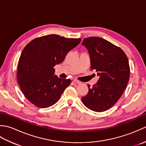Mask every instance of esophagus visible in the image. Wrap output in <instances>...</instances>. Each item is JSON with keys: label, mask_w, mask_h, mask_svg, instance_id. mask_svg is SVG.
I'll return each instance as SVG.
<instances>
[{"label": "esophagus", "mask_w": 146, "mask_h": 146, "mask_svg": "<svg viewBox=\"0 0 146 146\" xmlns=\"http://www.w3.org/2000/svg\"><path fill=\"white\" fill-rule=\"evenodd\" d=\"M73 82L74 83H76V84H81L82 83V82L78 80H73Z\"/></svg>", "instance_id": "1"}]
</instances>
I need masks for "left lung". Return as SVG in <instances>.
Listing matches in <instances>:
<instances>
[{"label": "left lung", "instance_id": "obj_1", "mask_svg": "<svg viewBox=\"0 0 146 146\" xmlns=\"http://www.w3.org/2000/svg\"><path fill=\"white\" fill-rule=\"evenodd\" d=\"M82 44L88 51L91 70H95L100 76L92 87L88 85V92L82 100L89 109L104 111L116 104L127 85L128 58L120 48L101 38H86Z\"/></svg>", "mask_w": 146, "mask_h": 146}]
</instances>
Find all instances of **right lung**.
Here are the masks:
<instances>
[{
  "label": "right lung",
  "mask_w": 146,
  "mask_h": 146,
  "mask_svg": "<svg viewBox=\"0 0 146 146\" xmlns=\"http://www.w3.org/2000/svg\"><path fill=\"white\" fill-rule=\"evenodd\" d=\"M81 41L49 35L33 39L25 46L18 62L17 80L31 103L47 108L59 100L71 81L54 75V66L62 63Z\"/></svg>",
  "instance_id": "right-lung-1"
}]
</instances>
